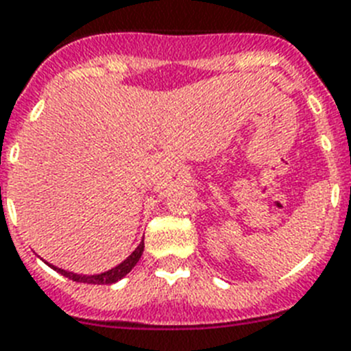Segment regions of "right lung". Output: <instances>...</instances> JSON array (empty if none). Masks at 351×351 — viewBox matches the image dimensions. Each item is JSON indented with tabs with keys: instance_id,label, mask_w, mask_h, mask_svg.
<instances>
[{
	"instance_id": "add662e5",
	"label": "right lung",
	"mask_w": 351,
	"mask_h": 351,
	"mask_svg": "<svg viewBox=\"0 0 351 351\" xmlns=\"http://www.w3.org/2000/svg\"><path fill=\"white\" fill-rule=\"evenodd\" d=\"M143 252H144V239L141 241L139 246H137V248H135L134 252L125 258V261L119 262L117 266L110 267L108 271L96 273V275H78V273H73V271H66V269H62V267L53 266V264H49V262H46V264H48L51 269H55L57 273H60L62 276H66V278H69V280L73 282H82V284H94V285H110L119 282L121 278H125V276L134 269L135 264L139 262Z\"/></svg>"
}]
</instances>
